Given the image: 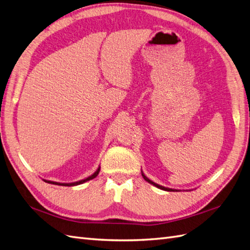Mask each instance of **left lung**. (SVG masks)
I'll return each instance as SVG.
<instances>
[{"mask_svg":"<svg viewBox=\"0 0 250 250\" xmlns=\"http://www.w3.org/2000/svg\"><path fill=\"white\" fill-rule=\"evenodd\" d=\"M142 175H143V178L145 179V181H147V182H148V183H150V184L154 185V186H156V187L160 188V189H163V190H166V191H174L173 189H170V188H166V187H164V186H161V185H158V184H156V183H154V182L150 181V180L148 179L147 177H145V175H144V173H143V172H142Z\"/></svg>","mask_w":250,"mask_h":250,"instance_id":"8db88e82","label":"left lung"}]
</instances>
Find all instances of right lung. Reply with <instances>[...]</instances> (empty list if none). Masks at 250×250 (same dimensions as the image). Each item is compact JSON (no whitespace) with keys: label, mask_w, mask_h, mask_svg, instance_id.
Masks as SVG:
<instances>
[{"label":"right lung","mask_w":250,"mask_h":250,"mask_svg":"<svg viewBox=\"0 0 250 250\" xmlns=\"http://www.w3.org/2000/svg\"><path fill=\"white\" fill-rule=\"evenodd\" d=\"M99 172H100V167L98 168V170H97L96 172H94L92 175H90V177L86 178V179H84V180H81V181H79V182H73V183H57V182H51V181H45V182H47V183H50V184H55V185H61V186H75V185L82 184V183H84V182H87V181L94 179V178H96L97 175L99 174Z\"/></svg>","instance_id":"obj_1"}]
</instances>
